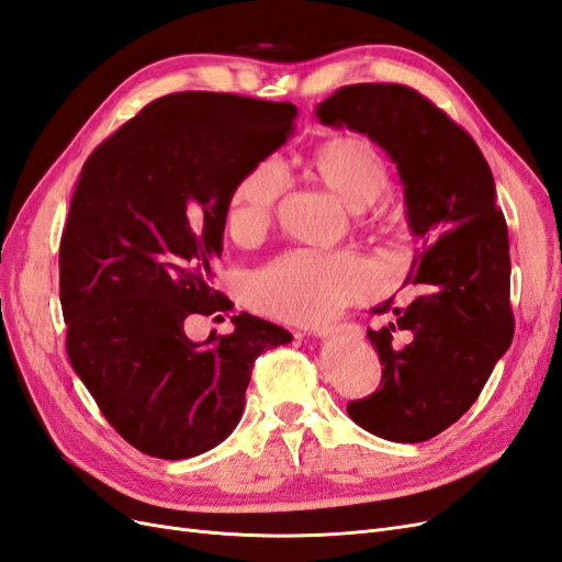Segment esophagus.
I'll return each instance as SVG.
<instances>
[{
    "instance_id": "1",
    "label": "esophagus",
    "mask_w": 562,
    "mask_h": 562,
    "mask_svg": "<svg viewBox=\"0 0 562 562\" xmlns=\"http://www.w3.org/2000/svg\"><path fill=\"white\" fill-rule=\"evenodd\" d=\"M316 337H359L361 335V326L356 323H342V326H333V328H323L314 333Z\"/></svg>"
}]
</instances>
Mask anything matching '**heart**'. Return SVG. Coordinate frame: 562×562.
I'll return each mask as SVG.
<instances>
[{
    "label": "heart",
    "mask_w": 562,
    "mask_h": 562,
    "mask_svg": "<svg viewBox=\"0 0 562 562\" xmlns=\"http://www.w3.org/2000/svg\"><path fill=\"white\" fill-rule=\"evenodd\" d=\"M310 166L314 176L351 211H366L389 184V168L366 138H333L318 145ZM285 190V171L274 159L260 161L234 187L227 229L236 241H258L269 229ZM378 277L370 262L353 252L291 250L262 267L248 283L255 310L291 323H321L337 310L372 295Z\"/></svg>",
    "instance_id": "1"
}]
</instances>
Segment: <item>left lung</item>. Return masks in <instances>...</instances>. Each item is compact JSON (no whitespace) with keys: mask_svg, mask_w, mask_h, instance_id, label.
<instances>
[{"mask_svg":"<svg viewBox=\"0 0 562 562\" xmlns=\"http://www.w3.org/2000/svg\"><path fill=\"white\" fill-rule=\"evenodd\" d=\"M316 116L386 151L403 182L407 227L422 239L403 283L413 300L372 310L396 316L368 330L384 366L380 389L347 405L366 431L422 443L469 411L514 339L512 258L495 178L471 135L403 83L342 87Z\"/></svg>","mask_w":562,"mask_h":562,"instance_id":"obj_1","label":"left lung"}]
</instances>
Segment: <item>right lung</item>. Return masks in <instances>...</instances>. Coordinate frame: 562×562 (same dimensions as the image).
Here are the masks:
<instances>
[{"instance_id": "obj_1", "label": "right lung", "mask_w": 562, "mask_h": 562, "mask_svg": "<svg viewBox=\"0 0 562 562\" xmlns=\"http://www.w3.org/2000/svg\"><path fill=\"white\" fill-rule=\"evenodd\" d=\"M297 108L234 93L157 98L81 168L60 239L67 356L100 413L149 457L187 459L234 431L250 370L293 335L252 314L192 342L234 187L293 133Z\"/></svg>"}]
</instances>
